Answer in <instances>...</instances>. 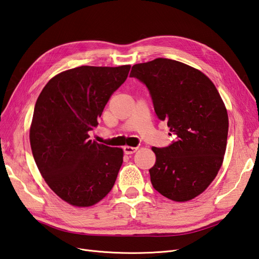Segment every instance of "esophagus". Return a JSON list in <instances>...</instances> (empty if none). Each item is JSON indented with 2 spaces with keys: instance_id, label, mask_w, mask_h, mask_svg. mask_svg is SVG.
<instances>
[{
  "instance_id": "obj_1",
  "label": "esophagus",
  "mask_w": 259,
  "mask_h": 259,
  "mask_svg": "<svg viewBox=\"0 0 259 259\" xmlns=\"http://www.w3.org/2000/svg\"><path fill=\"white\" fill-rule=\"evenodd\" d=\"M137 147H132V146H124V153L131 155V154H134L135 151L137 150Z\"/></svg>"
}]
</instances>
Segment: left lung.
<instances>
[{
	"instance_id": "8db88e82",
	"label": "left lung",
	"mask_w": 259,
	"mask_h": 259,
	"mask_svg": "<svg viewBox=\"0 0 259 259\" xmlns=\"http://www.w3.org/2000/svg\"><path fill=\"white\" fill-rule=\"evenodd\" d=\"M131 77L146 84L156 115L166 121L175 142L151 150V185L163 197L186 202L217 177L229 132L225 104L213 82L198 69L166 58L132 67Z\"/></svg>"
}]
</instances>
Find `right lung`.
<instances>
[{"label": "right lung", "mask_w": 259, "mask_h": 259, "mask_svg": "<svg viewBox=\"0 0 259 259\" xmlns=\"http://www.w3.org/2000/svg\"><path fill=\"white\" fill-rule=\"evenodd\" d=\"M131 66H81L55 75L36 101L29 130L37 167L49 188L73 206L100 202L115 184L123 149L89 140Z\"/></svg>", "instance_id": "obj_1"}]
</instances>
